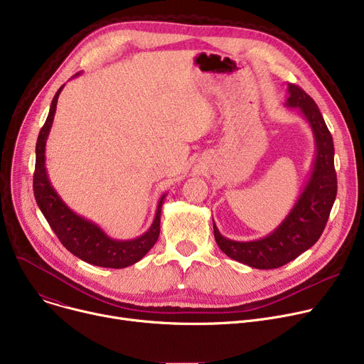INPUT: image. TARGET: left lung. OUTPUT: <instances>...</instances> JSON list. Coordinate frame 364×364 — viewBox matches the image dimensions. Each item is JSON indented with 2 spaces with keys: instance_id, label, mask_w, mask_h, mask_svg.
Here are the masks:
<instances>
[{
  "instance_id": "obj_1",
  "label": "left lung",
  "mask_w": 364,
  "mask_h": 364,
  "mask_svg": "<svg viewBox=\"0 0 364 364\" xmlns=\"http://www.w3.org/2000/svg\"><path fill=\"white\" fill-rule=\"evenodd\" d=\"M287 107L300 108L316 141L311 176L285 220L269 235L255 241L225 238L213 223L216 245L228 257L256 269H275L310 249L322 235L336 198L333 140L325 119L310 96L297 85H288Z\"/></svg>"
}]
</instances>
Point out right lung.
I'll list each match as a JSON object with an SVG mask.
<instances>
[{"label":"right lung","mask_w":364,"mask_h":364,"mask_svg":"<svg viewBox=\"0 0 364 364\" xmlns=\"http://www.w3.org/2000/svg\"><path fill=\"white\" fill-rule=\"evenodd\" d=\"M76 76H79V73ZM63 87L64 85L54 96L50 114L46 117L36 141V162L33 173V193L36 203L46 218L48 224L70 253L90 264L102 266V268H127V266L139 262L156 243L161 231V208L165 195L159 199L151 228L143 235L127 241L109 238L98 225L76 215L61 200L50 180H48L45 168V144L53 126L57 101Z\"/></svg>","instance_id":"add662e5"}]
</instances>
